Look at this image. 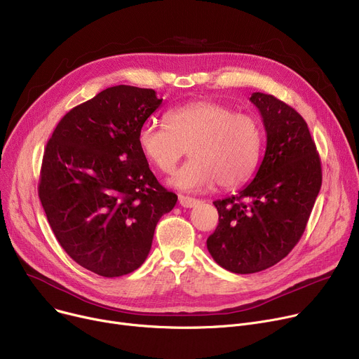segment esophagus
Masks as SVG:
<instances>
[{
	"label": "esophagus",
	"mask_w": 359,
	"mask_h": 359,
	"mask_svg": "<svg viewBox=\"0 0 359 359\" xmlns=\"http://www.w3.org/2000/svg\"><path fill=\"white\" fill-rule=\"evenodd\" d=\"M199 201L195 199V198H190V196H184V195H179V203L183 206V208H192L198 203Z\"/></svg>",
	"instance_id": "1"
}]
</instances>
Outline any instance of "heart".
I'll return each mask as SVG.
<instances>
[{"instance_id":"obj_1","label":"heart","mask_w":359,"mask_h":359,"mask_svg":"<svg viewBox=\"0 0 359 359\" xmlns=\"http://www.w3.org/2000/svg\"><path fill=\"white\" fill-rule=\"evenodd\" d=\"M167 126L147 123L138 131V147L154 167L169 175L189 150L190 158L170 183L182 190L213 186L235 189L254 175L262 128L248 114L215 101H195L165 114Z\"/></svg>"}]
</instances>
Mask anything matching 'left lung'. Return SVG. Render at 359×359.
Returning a JSON list of instances; mask_svg holds the SVG:
<instances>
[{
    "instance_id": "left-lung-1",
    "label": "left lung",
    "mask_w": 359,
    "mask_h": 359,
    "mask_svg": "<svg viewBox=\"0 0 359 359\" xmlns=\"http://www.w3.org/2000/svg\"><path fill=\"white\" fill-rule=\"evenodd\" d=\"M267 133L259 169L236 196L215 201L219 224L206 245L236 274L267 270L302 238L322 186L320 157L303 116L273 95L254 92Z\"/></svg>"
}]
</instances>
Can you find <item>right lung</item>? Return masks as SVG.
Masks as SVG:
<instances>
[{
    "label": "right lung",
    "mask_w": 359,
    "mask_h": 359,
    "mask_svg": "<svg viewBox=\"0 0 359 359\" xmlns=\"http://www.w3.org/2000/svg\"><path fill=\"white\" fill-rule=\"evenodd\" d=\"M161 101L153 89L107 88L72 108L47 141L41 206L67 255L98 276L137 270L158 219L177 202L138 147V131Z\"/></svg>",
    "instance_id": "obj_1"
}]
</instances>
